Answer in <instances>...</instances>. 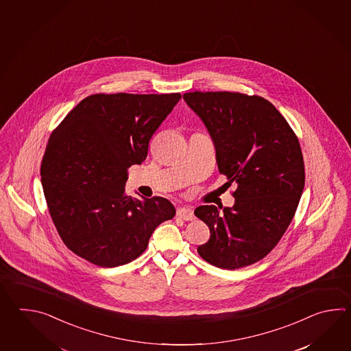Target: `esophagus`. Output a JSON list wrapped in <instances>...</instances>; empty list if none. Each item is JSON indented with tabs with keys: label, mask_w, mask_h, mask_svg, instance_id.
<instances>
[{
	"label": "esophagus",
	"mask_w": 351,
	"mask_h": 351,
	"mask_svg": "<svg viewBox=\"0 0 351 351\" xmlns=\"http://www.w3.org/2000/svg\"><path fill=\"white\" fill-rule=\"evenodd\" d=\"M177 216L184 221H193L194 213L193 209L189 208V207H180L177 209Z\"/></svg>",
	"instance_id": "obj_1"
}]
</instances>
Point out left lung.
I'll use <instances>...</instances> for the list:
<instances>
[{"label":"left lung","instance_id":"obj_1","mask_svg":"<svg viewBox=\"0 0 351 351\" xmlns=\"http://www.w3.org/2000/svg\"><path fill=\"white\" fill-rule=\"evenodd\" d=\"M216 145L217 165L231 186L234 206H201L194 215L209 227L197 248L204 261L224 269L246 267L276 247L298 209L305 165L298 135L265 97L232 91L183 95Z\"/></svg>","mask_w":351,"mask_h":351}]
</instances>
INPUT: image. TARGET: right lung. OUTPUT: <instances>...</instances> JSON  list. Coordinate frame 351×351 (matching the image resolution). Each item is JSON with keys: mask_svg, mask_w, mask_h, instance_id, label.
<instances>
[{"mask_svg": "<svg viewBox=\"0 0 351 351\" xmlns=\"http://www.w3.org/2000/svg\"><path fill=\"white\" fill-rule=\"evenodd\" d=\"M182 95L94 94L53 129L41 162L49 213L65 246L100 267L133 261L158 226L176 216L163 197L125 193L128 169Z\"/></svg>", "mask_w": 351, "mask_h": 351, "instance_id": "1", "label": "right lung"}]
</instances>
